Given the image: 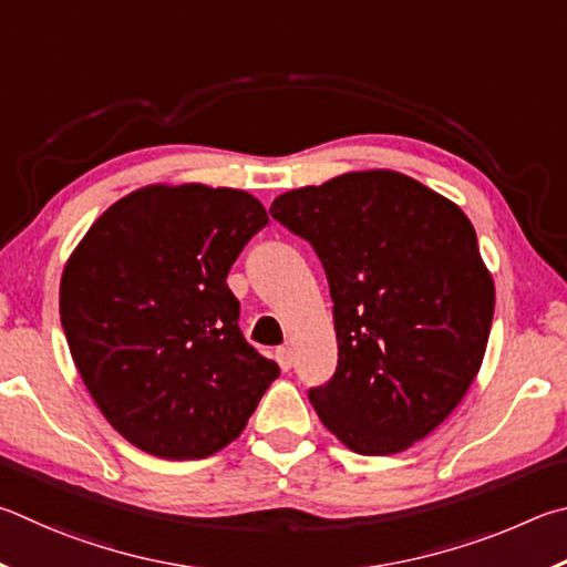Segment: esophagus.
<instances>
[{
    "instance_id": "34e87169",
    "label": "esophagus",
    "mask_w": 567,
    "mask_h": 567,
    "mask_svg": "<svg viewBox=\"0 0 567 567\" xmlns=\"http://www.w3.org/2000/svg\"><path fill=\"white\" fill-rule=\"evenodd\" d=\"M276 361L281 369H291V353L286 349H276Z\"/></svg>"
}]
</instances>
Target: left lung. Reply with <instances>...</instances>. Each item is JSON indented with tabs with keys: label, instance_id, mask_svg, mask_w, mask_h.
<instances>
[{
	"label": "left lung",
	"instance_id": "8db88e82",
	"mask_svg": "<svg viewBox=\"0 0 567 567\" xmlns=\"http://www.w3.org/2000/svg\"><path fill=\"white\" fill-rule=\"evenodd\" d=\"M268 224L236 188L148 186L109 206L66 261L59 313L79 375L128 443L198 461L246 429L278 365L226 284Z\"/></svg>",
	"mask_w": 567,
	"mask_h": 567
}]
</instances>
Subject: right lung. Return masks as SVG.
Masks as SVG:
<instances>
[{
    "instance_id": "right-lung-1",
    "label": "right lung",
    "mask_w": 567,
    "mask_h": 567,
    "mask_svg": "<svg viewBox=\"0 0 567 567\" xmlns=\"http://www.w3.org/2000/svg\"><path fill=\"white\" fill-rule=\"evenodd\" d=\"M271 216L329 278L339 361L309 391L321 423L361 455L411 449L481 371L495 289L468 218L395 172H359L278 196Z\"/></svg>"
}]
</instances>
